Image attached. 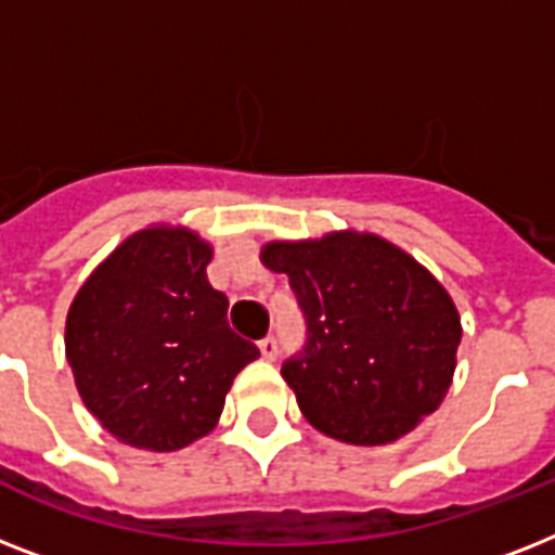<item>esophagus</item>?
<instances>
[{
  "mask_svg": "<svg viewBox=\"0 0 555 555\" xmlns=\"http://www.w3.org/2000/svg\"><path fill=\"white\" fill-rule=\"evenodd\" d=\"M259 351H261V357H264V360H276V357H279V343H276V337L259 339Z\"/></svg>",
  "mask_w": 555,
  "mask_h": 555,
  "instance_id": "obj_1",
  "label": "esophagus"
}]
</instances>
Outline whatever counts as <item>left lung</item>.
<instances>
[{
    "instance_id": "1",
    "label": "left lung",
    "mask_w": 555,
    "mask_h": 555,
    "mask_svg": "<svg viewBox=\"0 0 555 555\" xmlns=\"http://www.w3.org/2000/svg\"><path fill=\"white\" fill-rule=\"evenodd\" d=\"M261 264L287 273L308 346L282 365L311 426L354 447L403 438L443 403L461 317L421 261L374 233L268 242Z\"/></svg>"
}]
</instances>
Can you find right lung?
<instances>
[{
	"mask_svg": "<svg viewBox=\"0 0 555 555\" xmlns=\"http://www.w3.org/2000/svg\"><path fill=\"white\" fill-rule=\"evenodd\" d=\"M212 244L152 224L117 244L74 296L65 357L82 403L120 443L176 452L216 429L235 374L259 348L227 325L209 285Z\"/></svg>",
	"mask_w": 555,
	"mask_h": 555,
	"instance_id": "1",
	"label": "right lung"
}]
</instances>
